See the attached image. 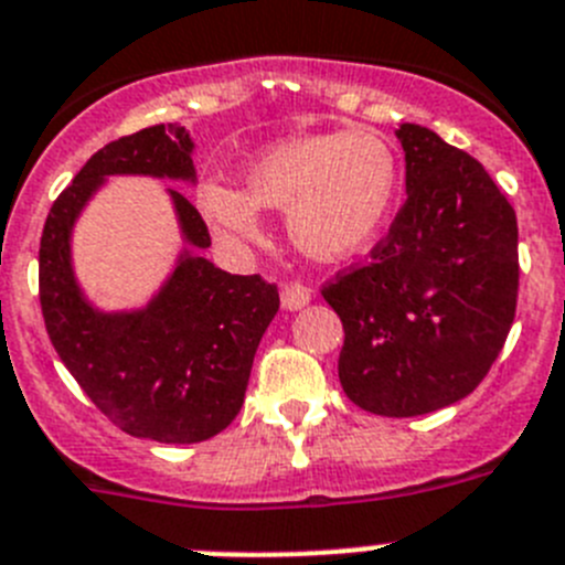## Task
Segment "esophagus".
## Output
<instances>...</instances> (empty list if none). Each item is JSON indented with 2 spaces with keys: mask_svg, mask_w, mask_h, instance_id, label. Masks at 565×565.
<instances>
[{
  "mask_svg": "<svg viewBox=\"0 0 565 565\" xmlns=\"http://www.w3.org/2000/svg\"><path fill=\"white\" fill-rule=\"evenodd\" d=\"M312 301V292H309V287H303V284H284L281 289V307L289 309V312H298V309H303L307 303Z\"/></svg>",
  "mask_w": 565,
  "mask_h": 565,
  "instance_id": "1",
  "label": "esophagus"
}]
</instances>
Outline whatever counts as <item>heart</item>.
Masks as SVG:
<instances>
[{
	"label": "heart",
	"mask_w": 565,
	"mask_h": 565,
	"mask_svg": "<svg viewBox=\"0 0 565 565\" xmlns=\"http://www.w3.org/2000/svg\"><path fill=\"white\" fill-rule=\"evenodd\" d=\"M399 182L394 149L377 131L345 129L292 137L245 169L242 191L205 182L196 205L213 233L233 245H258V211L287 213L298 250L340 262L377 236Z\"/></svg>",
	"instance_id": "heart-1"
}]
</instances>
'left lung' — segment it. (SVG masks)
<instances>
[{
    "label": "left lung",
    "mask_w": 565,
    "mask_h": 565,
    "mask_svg": "<svg viewBox=\"0 0 565 565\" xmlns=\"http://www.w3.org/2000/svg\"><path fill=\"white\" fill-rule=\"evenodd\" d=\"M408 200L371 264L320 289L343 320L338 377L369 414L447 408L487 377L518 303V222L467 151L403 124Z\"/></svg>",
    "instance_id": "1"
}]
</instances>
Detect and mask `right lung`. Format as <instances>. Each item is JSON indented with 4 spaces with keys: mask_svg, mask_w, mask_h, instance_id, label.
<instances>
[{
    "mask_svg": "<svg viewBox=\"0 0 565 565\" xmlns=\"http://www.w3.org/2000/svg\"><path fill=\"white\" fill-rule=\"evenodd\" d=\"M191 154L194 140L180 124L106 143L53 202L39 247V301L61 363L120 430L166 445L205 441L236 419L258 340L278 312L276 284L231 276L200 256L211 233L174 188L169 196L188 247L143 309L104 312L86 301L70 238L106 177L194 182Z\"/></svg>",
    "mask_w": 565,
    "mask_h": 565,
    "instance_id": "obj_1",
    "label": "right lung"
}]
</instances>
